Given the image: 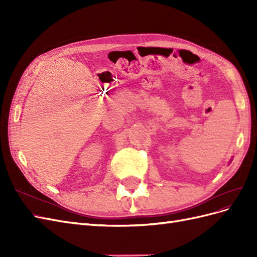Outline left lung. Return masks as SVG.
<instances>
[{
	"instance_id": "8db88e82",
	"label": "left lung",
	"mask_w": 257,
	"mask_h": 257,
	"mask_svg": "<svg viewBox=\"0 0 257 257\" xmlns=\"http://www.w3.org/2000/svg\"><path fill=\"white\" fill-rule=\"evenodd\" d=\"M230 163H231V162H230Z\"/></svg>"
}]
</instances>
